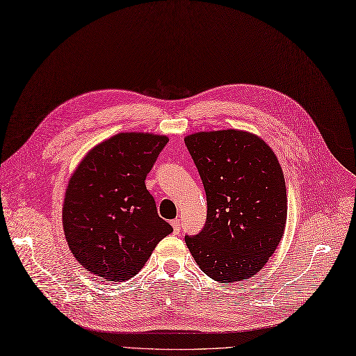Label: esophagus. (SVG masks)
I'll return each mask as SVG.
<instances>
[{
	"label": "esophagus",
	"instance_id": "obj_1",
	"mask_svg": "<svg viewBox=\"0 0 356 356\" xmlns=\"http://www.w3.org/2000/svg\"><path fill=\"white\" fill-rule=\"evenodd\" d=\"M171 226H173V232H175L176 234L180 233V220H179V218L171 220Z\"/></svg>",
	"mask_w": 356,
	"mask_h": 356
}]
</instances>
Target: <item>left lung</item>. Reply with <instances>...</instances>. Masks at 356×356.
<instances>
[{
	"instance_id": "obj_1",
	"label": "left lung",
	"mask_w": 356,
	"mask_h": 356,
	"mask_svg": "<svg viewBox=\"0 0 356 356\" xmlns=\"http://www.w3.org/2000/svg\"><path fill=\"white\" fill-rule=\"evenodd\" d=\"M185 143L207 195V221L185 236L200 268L216 282L246 280L267 264L287 217L282 167L268 145L241 130L200 131Z\"/></svg>"
}]
</instances>
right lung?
Segmentation results:
<instances>
[{"label": "right lung", "instance_id": "add662e5", "mask_svg": "<svg viewBox=\"0 0 356 356\" xmlns=\"http://www.w3.org/2000/svg\"><path fill=\"white\" fill-rule=\"evenodd\" d=\"M168 139L118 134L92 149L65 191L63 227L74 258L108 282H123L173 232L145 186Z\"/></svg>", "mask_w": 356, "mask_h": 356}]
</instances>
